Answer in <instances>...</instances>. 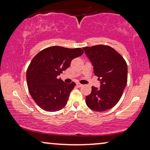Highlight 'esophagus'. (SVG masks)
Wrapping results in <instances>:
<instances>
[{"label": "esophagus", "mask_w": 150, "mask_h": 150, "mask_svg": "<svg viewBox=\"0 0 150 150\" xmlns=\"http://www.w3.org/2000/svg\"><path fill=\"white\" fill-rule=\"evenodd\" d=\"M77 86L78 87H81V86H82V84H81L80 83H77Z\"/></svg>", "instance_id": "34e87169"}]
</instances>
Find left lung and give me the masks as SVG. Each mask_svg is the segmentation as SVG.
Segmentation results:
<instances>
[{
  "mask_svg": "<svg viewBox=\"0 0 150 150\" xmlns=\"http://www.w3.org/2000/svg\"><path fill=\"white\" fill-rule=\"evenodd\" d=\"M99 77L100 88L92 87L86 97L89 108L97 112L113 108L120 100L127 81V66L124 58L110 46L99 45L83 47Z\"/></svg>",
  "mask_w": 150,
  "mask_h": 150,
  "instance_id": "8db88e82",
  "label": "left lung"
}]
</instances>
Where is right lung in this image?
<instances>
[{
    "label": "right lung",
    "instance_id": "obj_1",
    "mask_svg": "<svg viewBox=\"0 0 150 150\" xmlns=\"http://www.w3.org/2000/svg\"><path fill=\"white\" fill-rule=\"evenodd\" d=\"M83 53L81 48L53 46L42 50L33 57L26 76L30 95L39 107L45 111L55 112L67 105L75 83H66L57 76L70 67L74 58Z\"/></svg>",
    "mask_w": 150,
    "mask_h": 150
}]
</instances>
